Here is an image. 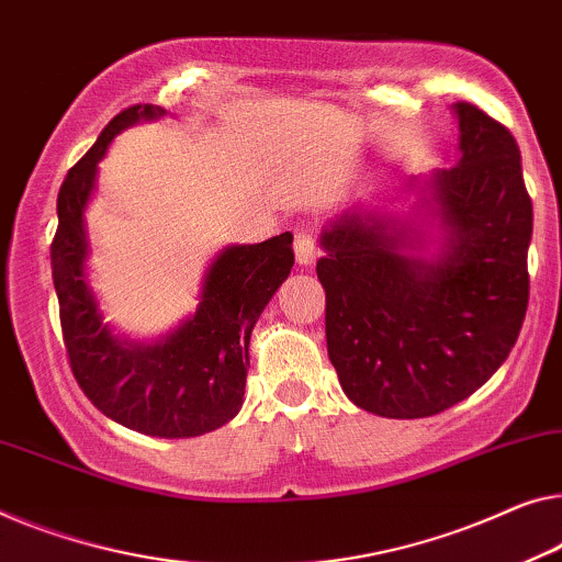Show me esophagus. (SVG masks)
<instances>
[{"instance_id": "34e87169", "label": "esophagus", "mask_w": 562, "mask_h": 562, "mask_svg": "<svg viewBox=\"0 0 562 562\" xmlns=\"http://www.w3.org/2000/svg\"><path fill=\"white\" fill-rule=\"evenodd\" d=\"M295 259L300 265H313L315 262V234L307 224H300L295 229Z\"/></svg>"}]
</instances>
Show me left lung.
<instances>
[{
    "label": "left lung",
    "mask_w": 562,
    "mask_h": 562,
    "mask_svg": "<svg viewBox=\"0 0 562 562\" xmlns=\"http://www.w3.org/2000/svg\"><path fill=\"white\" fill-rule=\"evenodd\" d=\"M451 108L457 166L406 179V212L356 206L321 234L330 363L375 416L424 418L472 396L525 321L532 201L520 148L476 105Z\"/></svg>",
    "instance_id": "left-lung-1"
}]
</instances>
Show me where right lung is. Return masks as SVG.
Here are the masks:
<instances>
[{
  "label": "right lung",
  "instance_id": "obj_1",
  "mask_svg": "<svg viewBox=\"0 0 562 562\" xmlns=\"http://www.w3.org/2000/svg\"><path fill=\"white\" fill-rule=\"evenodd\" d=\"M166 115L131 105L105 125L93 148L67 171L57 194L49 247L63 338L75 381L108 418L158 439L214 431L245 401L249 338L262 310L295 265L292 234L259 245L224 247L201 280L196 313L156 340H131L103 323L88 282L86 209L98 189V164L121 131Z\"/></svg>",
  "mask_w": 562,
  "mask_h": 562
}]
</instances>
